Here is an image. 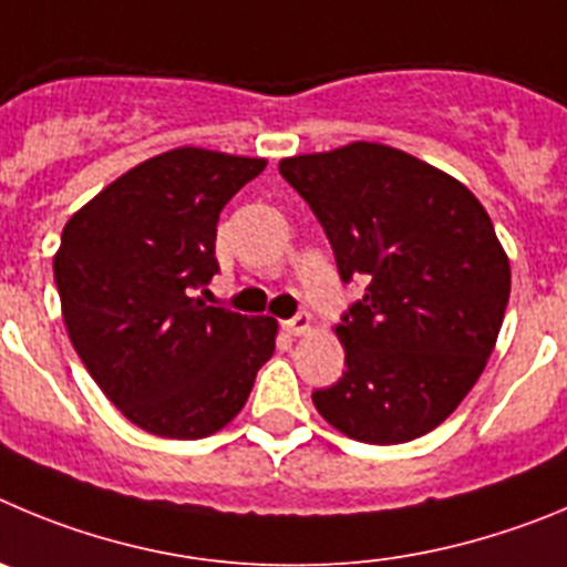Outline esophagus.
I'll use <instances>...</instances> for the list:
<instances>
[{
  "instance_id": "esophagus-1",
  "label": "esophagus",
  "mask_w": 567,
  "mask_h": 567,
  "mask_svg": "<svg viewBox=\"0 0 567 567\" xmlns=\"http://www.w3.org/2000/svg\"><path fill=\"white\" fill-rule=\"evenodd\" d=\"M282 328L288 330L290 336H305L310 330V316L308 313H296L293 319L282 321Z\"/></svg>"
}]
</instances>
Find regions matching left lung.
<instances>
[{
    "label": "left lung",
    "instance_id": "8db88e82",
    "mask_svg": "<svg viewBox=\"0 0 567 567\" xmlns=\"http://www.w3.org/2000/svg\"><path fill=\"white\" fill-rule=\"evenodd\" d=\"M336 254L367 285L336 336L341 379L319 415L361 443H406L457 410L497 341L512 268L481 200L430 163L355 141L279 163Z\"/></svg>",
    "mask_w": 567,
    "mask_h": 567
}]
</instances>
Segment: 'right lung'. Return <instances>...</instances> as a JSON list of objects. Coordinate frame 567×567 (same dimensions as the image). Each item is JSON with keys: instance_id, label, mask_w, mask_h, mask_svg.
<instances>
[{"instance_id": "right-lung-1", "label": "right lung", "mask_w": 567, "mask_h": 567, "mask_svg": "<svg viewBox=\"0 0 567 567\" xmlns=\"http://www.w3.org/2000/svg\"><path fill=\"white\" fill-rule=\"evenodd\" d=\"M262 169V157L181 146L137 163L61 231L53 277L70 341L104 395L152 435L223 430L274 355L277 319L197 296L220 271L223 206Z\"/></svg>"}]
</instances>
